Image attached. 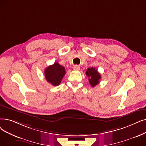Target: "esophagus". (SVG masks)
I'll return each instance as SVG.
<instances>
[{
    "mask_svg": "<svg viewBox=\"0 0 146 146\" xmlns=\"http://www.w3.org/2000/svg\"><path fill=\"white\" fill-rule=\"evenodd\" d=\"M73 70H80V67L78 65H74L73 66Z\"/></svg>",
    "mask_w": 146,
    "mask_h": 146,
    "instance_id": "1",
    "label": "esophagus"
}]
</instances>
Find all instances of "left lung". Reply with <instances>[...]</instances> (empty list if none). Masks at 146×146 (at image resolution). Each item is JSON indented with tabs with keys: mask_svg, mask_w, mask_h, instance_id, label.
<instances>
[{
	"mask_svg": "<svg viewBox=\"0 0 146 146\" xmlns=\"http://www.w3.org/2000/svg\"><path fill=\"white\" fill-rule=\"evenodd\" d=\"M86 75L89 78V82L92 87L96 86L99 84L101 79V75L97 70L94 67L88 68L86 71Z\"/></svg>",
	"mask_w": 146,
	"mask_h": 146,
	"instance_id": "8db88e82",
	"label": "left lung"
}]
</instances>
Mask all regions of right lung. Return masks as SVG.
<instances>
[{
	"instance_id": "obj_1",
	"label": "right lung",
	"mask_w": 146,
	"mask_h": 146,
	"mask_svg": "<svg viewBox=\"0 0 146 146\" xmlns=\"http://www.w3.org/2000/svg\"><path fill=\"white\" fill-rule=\"evenodd\" d=\"M65 74L64 67L57 62H54V64L48 66L45 70L46 80L53 86L59 85Z\"/></svg>"
}]
</instances>
